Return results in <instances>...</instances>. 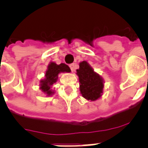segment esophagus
<instances>
[{
    "instance_id": "esophagus-1",
    "label": "esophagus",
    "mask_w": 148,
    "mask_h": 148,
    "mask_svg": "<svg viewBox=\"0 0 148 148\" xmlns=\"http://www.w3.org/2000/svg\"><path fill=\"white\" fill-rule=\"evenodd\" d=\"M69 67L71 68V71H74V69H75V64H71L69 65Z\"/></svg>"
}]
</instances>
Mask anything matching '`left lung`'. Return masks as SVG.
Segmentation results:
<instances>
[{"instance_id":"1","label":"left lung","mask_w":148,"mask_h":148,"mask_svg":"<svg viewBox=\"0 0 148 148\" xmlns=\"http://www.w3.org/2000/svg\"><path fill=\"white\" fill-rule=\"evenodd\" d=\"M79 77L80 90L82 96L87 100L95 101L101 97L103 91V80L93 71L88 62L80 63V67L77 70Z\"/></svg>"}]
</instances>
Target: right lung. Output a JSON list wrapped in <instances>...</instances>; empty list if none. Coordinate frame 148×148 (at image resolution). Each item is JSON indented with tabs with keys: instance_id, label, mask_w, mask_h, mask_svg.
Wrapping results in <instances>:
<instances>
[{
	"instance_id": "obj_1",
	"label": "right lung",
	"mask_w": 148,
	"mask_h": 148,
	"mask_svg": "<svg viewBox=\"0 0 148 148\" xmlns=\"http://www.w3.org/2000/svg\"><path fill=\"white\" fill-rule=\"evenodd\" d=\"M70 71V67L65 64H60L58 65L55 63H51L45 74V79L40 81V89L47 95H51L52 94L51 87L57 81L58 74L60 72Z\"/></svg>"
}]
</instances>
